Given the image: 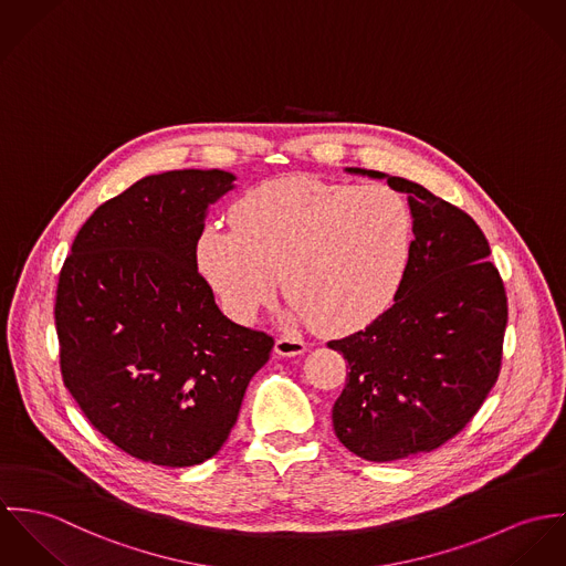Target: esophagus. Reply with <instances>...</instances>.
<instances>
[{
    "mask_svg": "<svg viewBox=\"0 0 566 566\" xmlns=\"http://www.w3.org/2000/svg\"><path fill=\"white\" fill-rule=\"evenodd\" d=\"M306 352V343L302 340V338H297V336H280L277 340H275V354L277 356H286V358H291V356H300V354H304Z\"/></svg>",
    "mask_w": 566,
    "mask_h": 566,
    "instance_id": "1",
    "label": "esophagus"
}]
</instances>
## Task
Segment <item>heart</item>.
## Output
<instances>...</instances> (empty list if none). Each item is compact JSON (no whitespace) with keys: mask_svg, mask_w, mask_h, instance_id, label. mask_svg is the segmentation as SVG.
<instances>
[{"mask_svg":"<svg viewBox=\"0 0 566 566\" xmlns=\"http://www.w3.org/2000/svg\"><path fill=\"white\" fill-rule=\"evenodd\" d=\"M232 226H208L197 245L223 308L250 323L282 291L291 316L325 332L356 329L392 300L412 243V212L386 185L282 178L243 195Z\"/></svg>","mask_w":566,"mask_h":566,"instance_id":"1","label":"heart"}]
</instances>
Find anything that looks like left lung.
Here are the masks:
<instances>
[{
	"label": "left lung",
	"instance_id": "obj_1",
	"mask_svg": "<svg viewBox=\"0 0 566 566\" xmlns=\"http://www.w3.org/2000/svg\"><path fill=\"white\" fill-rule=\"evenodd\" d=\"M386 182L408 195L415 219L395 302L365 329L327 343L349 367L332 410L336 439L371 462L428 453L467 428L500 377L507 323L480 226L417 182Z\"/></svg>",
	"mask_w": 566,
	"mask_h": 566
}]
</instances>
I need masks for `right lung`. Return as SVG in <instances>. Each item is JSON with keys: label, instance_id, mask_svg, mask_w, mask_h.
I'll use <instances>...</instances> for the list:
<instances>
[{"label": "right lung", "instance_id": "obj_1", "mask_svg": "<svg viewBox=\"0 0 566 566\" xmlns=\"http://www.w3.org/2000/svg\"><path fill=\"white\" fill-rule=\"evenodd\" d=\"M228 171L147 176L80 228L56 291L64 386L88 423L143 462L192 467L228 440L273 336L228 321L197 269Z\"/></svg>", "mask_w": 566, "mask_h": 566}]
</instances>
